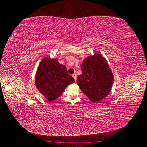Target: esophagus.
Wrapping results in <instances>:
<instances>
[{"label":"esophagus","instance_id":"34e87169","mask_svg":"<svg viewBox=\"0 0 147 147\" xmlns=\"http://www.w3.org/2000/svg\"><path fill=\"white\" fill-rule=\"evenodd\" d=\"M72 77H74V80H75V81H76V80H77V74H74L72 75Z\"/></svg>","mask_w":147,"mask_h":147}]
</instances>
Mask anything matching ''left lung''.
I'll list each match as a JSON object with an SVG mask.
<instances>
[{
    "label": "left lung",
    "instance_id": "1",
    "mask_svg": "<svg viewBox=\"0 0 147 147\" xmlns=\"http://www.w3.org/2000/svg\"><path fill=\"white\" fill-rule=\"evenodd\" d=\"M82 74L77 80L80 90L90 100L97 102L110 93L113 75L106 59L99 53L89 56L81 66Z\"/></svg>",
    "mask_w": 147,
    "mask_h": 147
}]
</instances>
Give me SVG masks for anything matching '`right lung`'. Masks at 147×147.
<instances>
[{"label":"right lung","instance_id":"add662e5","mask_svg":"<svg viewBox=\"0 0 147 147\" xmlns=\"http://www.w3.org/2000/svg\"><path fill=\"white\" fill-rule=\"evenodd\" d=\"M74 82V78L67 73L65 66L59 64L57 59L46 57L40 63L35 84L48 101L58 98L66 87Z\"/></svg>","mask_w":147,"mask_h":147}]
</instances>
